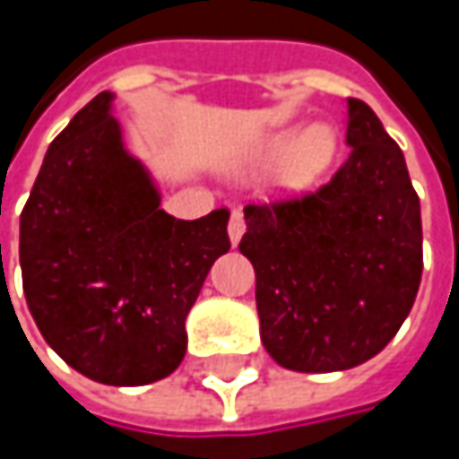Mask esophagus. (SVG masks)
I'll return each mask as SVG.
<instances>
[{"label":"esophagus","instance_id":"34e87169","mask_svg":"<svg viewBox=\"0 0 459 459\" xmlns=\"http://www.w3.org/2000/svg\"><path fill=\"white\" fill-rule=\"evenodd\" d=\"M241 233H244V215L238 212V210H233L229 218V236H230V244H238V238H241Z\"/></svg>","mask_w":459,"mask_h":459}]
</instances>
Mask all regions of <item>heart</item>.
<instances>
[{"instance_id": "heart-1", "label": "heart", "mask_w": 459, "mask_h": 459, "mask_svg": "<svg viewBox=\"0 0 459 459\" xmlns=\"http://www.w3.org/2000/svg\"><path fill=\"white\" fill-rule=\"evenodd\" d=\"M276 159L287 156V183L290 186H308L337 156V135L326 125H311L300 135L284 133L273 143L271 151Z\"/></svg>"}]
</instances>
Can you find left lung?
I'll use <instances>...</instances> for the list:
<instances>
[{
  "label": "left lung",
  "instance_id": "obj_1",
  "mask_svg": "<svg viewBox=\"0 0 459 459\" xmlns=\"http://www.w3.org/2000/svg\"><path fill=\"white\" fill-rule=\"evenodd\" d=\"M345 164L314 194L247 204L260 337L276 364L340 372L377 356L412 311L422 223L404 153L348 98Z\"/></svg>",
  "mask_w": 459,
  "mask_h": 459
}]
</instances>
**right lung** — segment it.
I'll list each match as a JSON object with an SVG mask.
<instances>
[{
  "instance_id": "add662e5",
  "label": "right lung",
  "mask_w": 459,
  "mask_h": 459,
  "mask_svg": "<svg viewBox=\"0 0 459 459\" xmlns=\"http://www.w3.org/2000/svg\"><path fill=\"white\" fill-rule=\"evenodd\" d=\"M111 92L49 143L21 212L29 311L49 348L106 385H145L186 356V316L230 249L229 210L175 221L125 145Z\"/></svg>"
}]
</instances>
